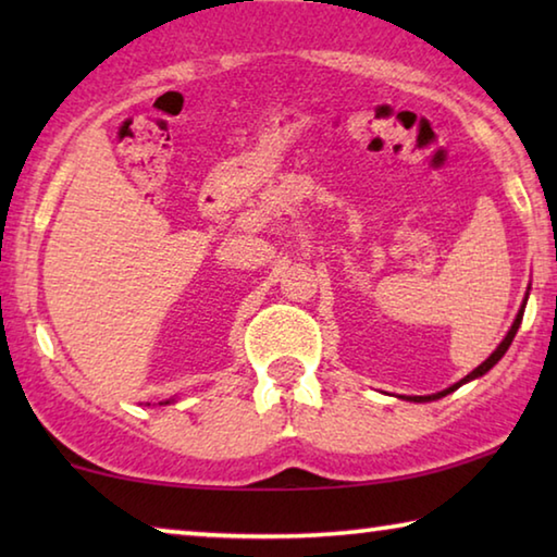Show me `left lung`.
<instances>
[{"instance_id": "1", "label": "left lung", "mask_w": 557, "mask_h": 557, "mask_svg": "<svg viewBox=\"0 0 557 557\" xmlns=\"http://www.w3.org/2000/svg\"><path fill=\"white\" fill-rule=\"evenodd\" d=\"M523 309H525V305L521 307V312H518L516 314V322H513V326L511 329H508V334H506V338H504V342L502 344H498V348H496V351L492 354V356H488L486 358V361L482 363V366H479V369H474V371H471L469 375H467V379H461L459 383H455V385H451V388H447V391H442V393H435V395H412V398H408V400H414V403H428V400H437V398H442V395H447V393H451V391H457L459 388V385H465L467 381H474V379H479V375H484L488 369H494V366L498 363V361H502V356L508 351V346H511V342H513V336H516V332H518V326H521V319H523ZM403 398H405V395H403Z\"/></svg>"}]
</instances>
